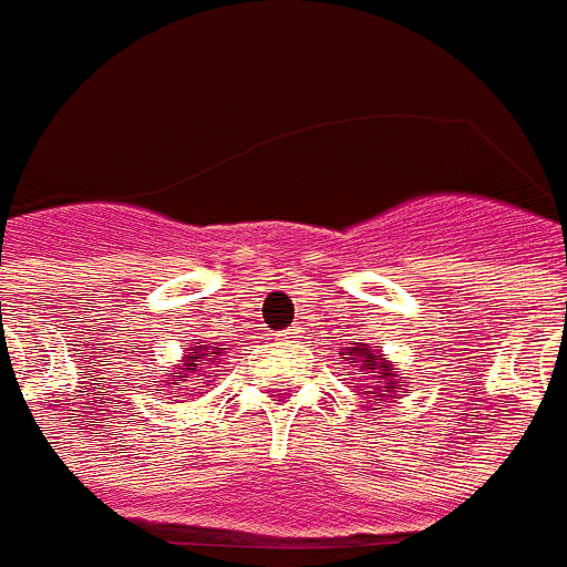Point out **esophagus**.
<instances>
[{"instance_id": "obj_1", "label": "esophagus", "mask_w": 567, "mask_h": 567, "mask_svg": "<svg viewBox=\"0 0 567 567\" xmlns=\"http://www.w3.org/2000/svg\"><path fill=\"white\" fill-rule=\"evenodd\" d=\"M297 328H288V331H279V334H276V340L279 342H297Z\"/></svg>"}]
</instances>
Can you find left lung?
Returning a JSON list of instances; mask_svg holds the SVG:
<instances>
[{
    "mask_svg": "<svg viewBox=\"0 0 567 567\" xmlns=\"http://www.w3.org/2000/svg\"><path fill=\"white\" fill-rule=\"evenodd\" d=\"M340 360H346L349 365H357L360 372L369 374L372 378L374 386H369V403H394L398 392H401V378L394 372L392 360H389L380 346H365V342H349L346 349H342Z\"/></svg>",
    "mask_w": 567,
    "mask_h": 567,
    "instance_id": "8db88e82",
    "label": "left lung"
}]
</instances>
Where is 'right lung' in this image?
Returning a JSON list of instances; mask_svg holds the SVG:
<instances>
[{
  "label": "right lung",
  "instance_id": "1",
  "mask_svg": "<svg viewBox=\"0 0 567 567\" xmlns=\"http://www.w3.org/2000/svg\"><path fill=\"white\" fill-rule=\"evenodd\" d=\"M221 354H225V349L218 346V342H198V346H189L187 351H184V357H181V363L175 365L173 374H166L164 380H152V383H161L158 392H169L173 398H181V394L175 392H193V389L198 388V382H204L205 386H213V380H216V365L221 363Z\"/></svg>",
  "mask_w": 567,
  "mask_h": 567
}]
</instances>
